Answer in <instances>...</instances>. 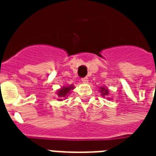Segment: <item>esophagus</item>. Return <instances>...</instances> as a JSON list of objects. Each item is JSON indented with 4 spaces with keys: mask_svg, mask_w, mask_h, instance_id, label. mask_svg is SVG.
<instances>
[{
    "mask_svg": "<svg viewBox=\"0 0 156 156\" xmlns=\"http://www.w3.org/2000/svg\"><path fill=\"white\" fill-rule=\"evenodd\" d=\"M87 81H88L87 77H84V78H82V82H83V83H87Z\"/></svg>",
    "mask_w": 156,
    "mask_h": 156,
    "instance_id": "esophagus-1",
    "label": "esophagus"
}]
</instances>
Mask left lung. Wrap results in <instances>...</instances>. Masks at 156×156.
<instances>
[{
  "label": "left lung",
  "instance_id": "8db88e82",
  "mask_svg": "<svg viewBox=\"0 0 156 156\" xmlns=\"http://www.w3.org/2000/svg\"><path fill=\"white\" fill-rule=\"evenodd\" d=\"M100 92L102 93V95H108V90H107V89H105L104 87H102L100 88Z\"/></svg>",
  "mask_w": 156,
  "mask_h": 156
}]
</instances>
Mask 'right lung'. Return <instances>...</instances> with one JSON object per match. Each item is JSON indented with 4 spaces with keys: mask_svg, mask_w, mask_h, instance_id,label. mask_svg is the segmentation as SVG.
<instances>
[{
    "mask_svg": "<svg viewBox=\"0 0 156 156\" xmlns=\"http://www.w3.org/2000/svg\"><path fill=\"white\" fill-rule=\"evenodd\" d=\"M73 89V87L72 86H69L67 87H64L62 89L58 90V92H57V95H58V97L59 99L58 100H65L64 98H66V96H68V94L69 93L70 90Z\"/></svg>",
    "mask_w": 156,
    "mask_h": 156,
    "instance_id": "obj_1",
    "label": "right lung"
}]
</instances>
